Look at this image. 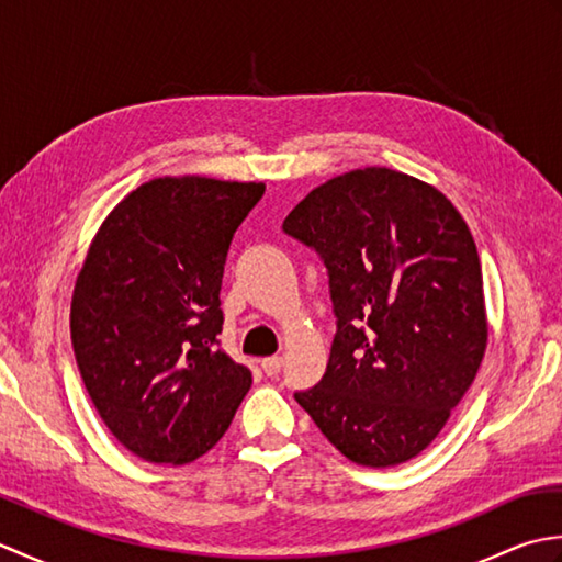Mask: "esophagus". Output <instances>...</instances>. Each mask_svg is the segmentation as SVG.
<instances>
[{"label": "esophagus", "mask_w": 562, "mask_h": 562, "mask_svg": "<svg viewBox=\"0 0 562 562\" xmlns=\"http://www.w3.org/2000/svg\"><path fill=\"white\" fill-rule=\"evenodd\" d=\"M282 364H284L282 357H280V355H272V357H266V360H262L260 367H262V372H266L268 376H278Z\"/></svg>", "instance_id": "1"}]
</instances>
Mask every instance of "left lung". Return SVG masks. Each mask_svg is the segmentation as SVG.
Returning a JSON list of instances; mask_svg holds the SVG:
<instances>
[{
  "label": "left lung",
  "instance_id": "8db88e82",
  "mask_svg": "<svg viewBox=\"0 0 562 562\" xmlns=\"http://www.w3.org/2000/svg\"><path fill=\"white\" fill-rule=\"evenodd\" d=\"M328 268L336 338L324 379L294 393L342 457L415 459L473 384L487 345L483 274L435 186L367 166L314 188L282 224Z\"/></svg>",
  "mask_w": 562,
  "mask_h": 562
}]
</instances>
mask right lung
Masks as SVG:
<instances>
[{
  "label": "right lung",
  "mask_w": 562,
  "mask_h": 562,
  "mask_svg": "<svg viewBox=\"0 0 562 562\" xmlns=\"http://www.w3.org/2000/svg\"><path fill=\"white\" fill-rule=\"evenodd\" d=\"M262 193L154 178L117 202L83 258L69 314L77 367L105 427L149 463L207 453L254 381L217 336L226 250Z\"/></svg>",
  "instance_id": "1"
}]
</instances>
